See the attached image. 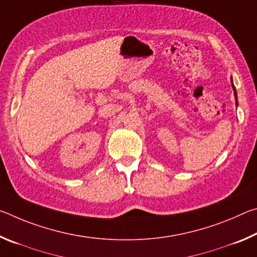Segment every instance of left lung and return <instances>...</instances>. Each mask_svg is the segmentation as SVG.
<instances>
[{
    "label": "left lung",
    "mask_w": 257,
    "mask_h": 257,
    "mask_svg": "<svg viewBox=\"0 0 257 257\" xmlns=\"http://www.w3.org/2000/svg\"><path fill=\"white\" fill-rule=\"evenodd\" d=\"M232 82V81H231ZM232 89H233V94H234V98H236V103H237V92H236V88H234V86L232 84Z\"/></svg>",
    "instance_id": "8db88e82"
}]
</instances>
